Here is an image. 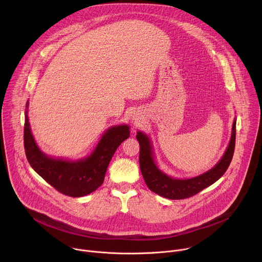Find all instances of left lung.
Here are the masks:
<instances>
[{
  "label": "left lung",
  "mask_w": 262,
  "mask_h": 262,
  "mask_svg": "<svg viewBox=\"0 0 262 262\" xmlns=\"http://www.w3.org/2000/svg\"><path fill=\"white\" fill-rule=\"evenodd\" d=\"M235 134L236 119H234L232 124L231 139L225 155L212 169L193 178L175 179L158 168L155 163L150 140L142 132H138L137 140L140 144V169L146 185L156 194L172 200L185 199L198 194L220 179L228 169L234 154Z\"/></svg>",
  "instance_id": "1"
}]
</instances>
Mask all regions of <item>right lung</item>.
<instances>
[{"instance_id":"1","label":"right lung","mask_w":262,"mask_h":262,"mask_svg":"<svg viewBox=\"0 0 262 262\" xmlns=\"http://www.w3.org/2000/svg\"><path fill=\"white\" fill-rule=\"evenodd\" d=\"M27 102V106H28ZM25 114L24 144L29 164L58 192L70 197H83L102 184L112 157L119 145L129 137L128 125L108 128L101 137L94 151L80 161H65L45 155L37 146Z\"/></svg>"}]
</instances>
